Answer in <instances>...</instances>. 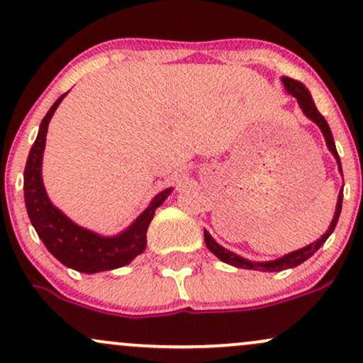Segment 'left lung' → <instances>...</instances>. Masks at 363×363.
<instances>
[{"label": "left lung", "mask_w": 363, "mask_h": 363, "mask_svg": "<svg viewBox=\"0 0 363 363\" xmlns=\"http://www.w3.org/2000/svg\"><path fill=\"white\" fill-rule=\"evenodd\" d=\"M283 85H285V89L289 94L294 95L295 99H297L298 106L302 107L303 114L307 116V118L314 121L315 124L320 128V131H323L324 135V140H326V145L329 148V152L333 153L336 158V162H338V167H340V172L343 174V170H341V162H340V155L338 152H336V147H335V140H333V135H331V129H329L326 119L320 116V112L315 109L314 106V101H312L309 90L306 89V86L302 85L301 82H295L291 80L289 77H283L281 78ZM341 203H343V191H341L340 196H338V203H336V211H335V216H333V222L329 225L328 232L324 234L320 239L315 240V242H312L309 245H306V247L298 249V251L295 252H290L286 254V256L280 257V259L277 261H269V262H252V261H247L244 259V257L237 256V254L227 251V249L222 247L220 244H216L213 239H211V235L208 234L205 230V242H206V247L210 249L211 252L215 254L218 259H222L223 262H227V264H232L235 266V268H242V269H256V272H281V269H289V268H295V266L302 264L303 261L309 259V257L314 254L318 249L323 245L324 242L328 240V237L333 234V230H335L336 223H338V218H340V213H341Z\"/></svg>", "instance_id": "8db88e82"}]
</instances>
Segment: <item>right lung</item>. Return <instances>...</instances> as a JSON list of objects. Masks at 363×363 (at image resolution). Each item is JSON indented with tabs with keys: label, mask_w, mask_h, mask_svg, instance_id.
I'll return each instance as SVG.
<instances>
[{
	"label": "right lung",
	"mask_w": 363,
	"mask_h": 363,
	"mask_svg": "<svg viewBox=\"0 0 363 363\" xmlns=\"http://www.w3.org/2000/svg\"><path fill=\"white\" fill-rule=\"evenodd\" d=\"M65 95L66 94H62L48 111L40 123L39 135L28 153L23 172L25 206H27L28 218L34 225L37 235L57 261L82 273L109 272V269L129 264L138 254L145 251L148 225L157 208L165 201L172 189H165L157 194L147 210L131 223V227L116 237H101L66 218L49 201L43 184V176H40L49 121Z\"/></svg>",
	"instance_id": "add662e5"
}]
</instances>
